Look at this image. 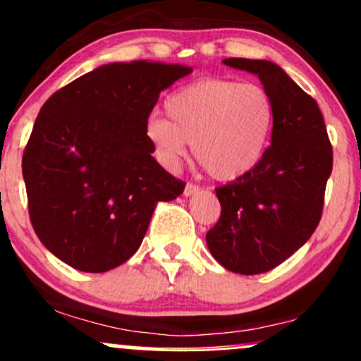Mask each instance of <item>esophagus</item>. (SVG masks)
I'll return each instance as SVG.
<instances>
[{
	"label": "esophagus",
	"mask_w": 361,
	"mask_h": 361,
	"mask_svg": "<svg viewBox=\"0 0 361 361\" xmlns=\"http://www.w3.org/2000/svg\"><path fill=\"white\" fill-rule=\"evenodd\" d=\"M199 192V187H197L195 183H192V181H188L187 185H185V190H183V195L185 197H190L193 195V193Z\"/></svg>",
	"instance_id": "1"
}]
</instances>
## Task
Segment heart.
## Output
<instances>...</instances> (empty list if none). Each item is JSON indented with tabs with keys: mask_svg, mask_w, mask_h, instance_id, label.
<instances>
[{
	"mask_svg": "<svg viewBox=\"0 0 361 361\" xmlns=\"http://www.w3.org/2000/svg\"><path fill=\"white\" fill-rule=\"evenodd\" d=\"M168 119L152 116L145 135L166 166H176L192 143L195 161L211 178L245 176L263 159L275 126L267 90L235 79L206 78L185 85L164 102Z\"/></svg>",
	"mask_w": 361,
	"mask_h": 361,
	"instance_id": "b5f03b06",
	"label": "heart"
}]
</instances>
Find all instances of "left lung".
Masks as SVG:
<instances>
[{"mask_svg":"<svg viewBox=\"0 0 361 361\" xmlns=\"http://www.w3.org/2000/svg\"><path fill=\"white\" fill-rule=\"evenodd\" d=\"M256 74L275 104L271 145L249 174L216 188L221 216L207 247L240 275L270 271L317 230L332 173V145L318 104L268 60L226 59Z\"/></svg>","mask_w":361,"mask_h":361,"instance_id":"left-lung-1","label":"left lung"}]
</instances>
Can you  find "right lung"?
I'll list each match as a JSON object with an SVG mask.
<instances>
[{"label":"right lung","instance_id":"1","mask_svg":"<svg viewBox=\"0 0 361 361\" xmlns=\"http://www.w3.org/2000/svg\"><path fill=\"white\" fill-rule=\"evenodd\" d=\"M190 67L109 63L51 94L22 155L32 228L75 270L109 271L136 252L159 202L185 188L154 157L145 124Z\"/></svg>","mask_w":361,"mask_h":361}]
</instances>
